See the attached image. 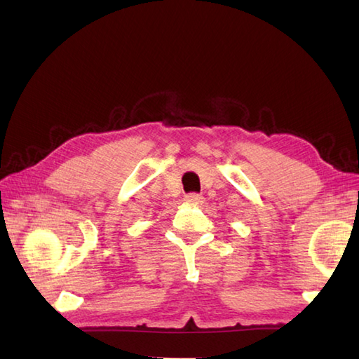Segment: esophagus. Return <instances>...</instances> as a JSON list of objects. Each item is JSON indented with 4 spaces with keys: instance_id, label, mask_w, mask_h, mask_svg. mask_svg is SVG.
<instances>
[{
    "instance_id": "34e87169",
    "label": "esophagus",
    "mask_w": 359,
    "mask_h": 359,
    "mask_svg": "<svg viewBox=\"0 0 359 359\" xmlns=\"http://www.w3.org/2000/svg\"><path fill=\"white\" fill-rule=\"evenodd\" d=\"M202 194H199V193H189V194H187L185 196V201L188 202V203H201L202 202Z\"/></svg>"
}]
</instances>
